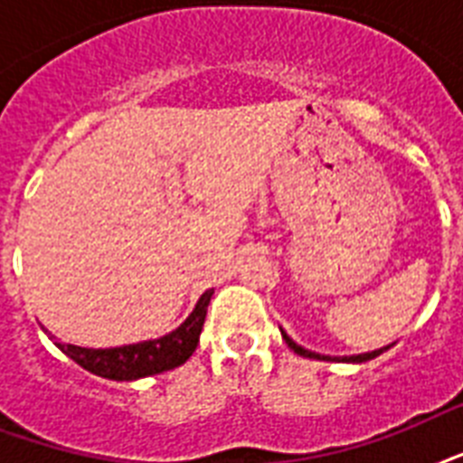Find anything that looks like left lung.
Listing matches in <instances>:
<instances>
[{"label":"left lung","mask_w":463,"mask_h":463,"mask_svg":"<svg viewBox=\"0 0 463 463\" xmlns=\"http://www.w3.org/2000/svg\"><path fill=\"white\" fill-rule=\"evenodd\" d=\"M281 336H283V341H286V344L290 345V348H293V351L298 353V355H303V358H312V360H338V363H367V360H373V358H377V355H380L382 351H387V348H380V351H373V353H360V355H344V358H331V355H319V353H312V351H307V348H303V345H298L296 341H293V338L288 336V334H286V331H281Z\"/></svg>","instance_id":"1"}]
</instances>
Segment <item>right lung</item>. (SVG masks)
Returning <instances> with one entry per match:
<instances>
[{"mask_svg": "<svg viewBox=\"0 0 463 463\" xmlns=\"http://www.w3.org/2000/svg\"><path fill=\"white\" fill-rule=\"evenodd\" d=\"M211 296H213V290H206L196 300L192 315L177 329L160 338H148V341L118 345V348H83V345L61 344L54 336L50 338L64 355L74 360L76 365H81L83 370H89L98 377L115 382L141 380V377L167 373V370H175L182 363H187L196 344H199V334H202L203 319H206Z\"/></svg>", "mask_w": 463, "mask_h": 463, "instance_id": "obj_1", "label": "right lung"}]
</instances>
